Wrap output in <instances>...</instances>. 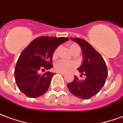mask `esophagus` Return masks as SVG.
<instances>
[{
    "mask_svg": "<svg viewBox=\"0 0 123 123\" xmlns=\"http://www.w3.org/2000/svg\"><path fill=\"white\" fill-rule=\"evenodd\" d=\"M57 73L60 74H61V75H65L66 73H62V72H58Z\"/></svg>",
    "mask_w": 123,
    "mask_h": 123,
    "instance_id": "1",
    "label": "esophagus"
}]
</instances>
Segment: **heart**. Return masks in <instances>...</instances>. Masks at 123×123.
<instances>
[{
	"instance_id": "heart-1",
	"label": "heart",
	"mask_w": 123,
	"mask_h": 123,
	"mask_svg": "<svg viewBox=\"0 0 123 123\" xmlns=\"http://www.w3.org/2000/svg\"><path fill=\"white\" fill-rule=\"evenodd\" d=\"M69 49L71 51V53H74L76 49H80L79 46L78 44L74 43H72L69 44ZM58 51L59 48H56L53 51V58L55 59L58 55ZM76 63L74 62L66 61V60H60L56 62L55 64V69L58 72H62V73H67L71 70L74 69L76 67Z\"/></svg>"
}]
</instances>
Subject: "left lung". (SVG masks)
<instances>
[{
	"label": "left lung",
	"instance_id": "1",
	"mask_svg": "<svg viewBox=\"0 0 123 123\" xmlns=\"http://www.w3.org/2000/svg\"><path fill=\"white\" fill-rule=\"evenodd\" d=\"M81 48L83 56L82 65L78 68L81 75L85 74L86 79L80 80L74 76L73 82L68 83L69 91L77 97L88 99L100 91L105 85L108 71L103 56L86 41L79 38L70 37Z\"/></svg>",
	"mask_w": 123,
	"mask_h": 123
}]
</instances>
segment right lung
I'll return each mask as SVG.
<instances>
[{
    "instance_id": "obj_1",
    "label": "right lung",
    "mask_w": 123,
    "mask_h": 123,
    "mask_svg": "<svg viewBox=\"0 0 123 123\" xmlns=\"http://www.w3.org/2000/svg\"><path fill=\"white\" fill-rule=\"evenodd\" d=\"M67 37H41L35 38L21 53L14 69V77L20 91L30 98L44 94L49 88L54 73L41 70L53 67V51Z\"/></svg>"
}]
</instances>
